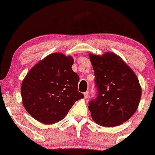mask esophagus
I'll list each match as a JSON object with an SVG mask.
<instances>
[{"label": "esophagus", "instance_id": "34e87169", "mask_svg": "<svg viewBox=\"0 0 155 155\" xmlns=\"http://www.w3.org/2000/svg\"><path fill=\"white\" fill-rule=\"evenodd\" d=\"M88 94H89L88 91H86V92H85V93H84V96H85V99L88 97Z\"/></svg>", "mask_w": 155, "mask_h": 155}]
</instances>
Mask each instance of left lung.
Segmentation results:
<instances>
[{
  "mask_svg": "<svg viewBox=\"0 0 155 155\" xmlns=\"http://www.w3.org/2000/svg\"><path fill=\"white\" fill-rule=\"evenodd\" d=\"M95 76L96 98L89 102L92 119L103 127H115L137 111L142 89L135 73L115 53L89 54Z\"/></svg>",
  "mask_w": 155,
  "mask_h": 155,
  "instance_id": "left-lung-1",
  "label": "left lung"
}]
</instances>
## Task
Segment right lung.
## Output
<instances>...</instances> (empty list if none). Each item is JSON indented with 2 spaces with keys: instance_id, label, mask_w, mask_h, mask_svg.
I'll list each match as a JSON object with an SVG mask.
<instances>
[{
  "instance_id": "right-lung-1",
  "label": "right lung",
  "mask_w": 155,
  "mask_h": 155,
  "mask_svg": "<svg viewBox=\"0 0 155 155\" xmlns=\"http://www.w3.org/2000/svg\"><path fill=\"white\" fill-rule=\"evenodd\" d=\"M73 58L52 53L26 75L21 87L24 107L40 122L61 121L75 102L85 97L78 91L79 76L72 70Z\"/></svg>"
}]
</instances>
